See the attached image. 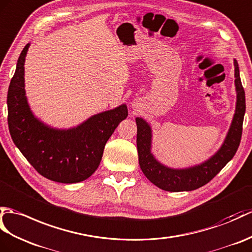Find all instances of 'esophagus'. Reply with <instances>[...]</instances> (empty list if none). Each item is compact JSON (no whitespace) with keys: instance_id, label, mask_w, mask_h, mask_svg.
Returning <instances> with one entry per match:
<instances>
[{"instance_id":"1","label":"esophagus","mask_w":252,"mask_h":252,"mask_svg":"<svg viewBox=\"0 0 252 252\" xmlns=\"http://www.w3.org/2000/svg\"><path fill=\"white\" fill-rule=\"evenodd\" d=\"M133 107H135V108H137V107H138L137 105H136V103H134V104H133Z\"/></svg>"}]
</instances>
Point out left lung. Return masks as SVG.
I'll use <instances>...</instances> for the list:
<instances>
[{"instance_id":"8db88e82","label":"left lung","mask_w":252,"mask_h":252,"mask_svg":"<svg viewBox=\"0 0 252 252\" xmlns=\"http://www.w3.org/2000/svg\"><path fill=\"white\" fill-rule=\"evenodd\" d=\"M234 67H235L234 76H235L236 89L235 114L220 149L201 164L187 168H171L163 165L151 154L153 131L149 124L138 117L135 119L137 125L136 144L139 166L145 176L158 188L169 192L192 191L201 188L202 186L209 183L236 154L242 138L246 99L236 60H234Z\"/></svg>"}]
</instances>
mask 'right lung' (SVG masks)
<instances>
[{"label": "right lung", "instance_id": "obj_1", "mask_svg": "<svg viewBox=\"0 0 252 252\" xmlns=\"http://www.w3.org/2000/svg\"><path fill=\"white\" fill-rule=\"evenodd\" d=\"M29 46L21 51L8 88L10 136L42 176L56 183H79L96 171L107 140L127 117V107L122 104L67 130L45 125L33 115L26 96L25 61Z\"/></svg>", "mask_w": 252, "mask_h": 252}]
</instances>
